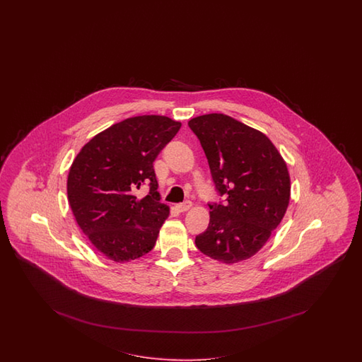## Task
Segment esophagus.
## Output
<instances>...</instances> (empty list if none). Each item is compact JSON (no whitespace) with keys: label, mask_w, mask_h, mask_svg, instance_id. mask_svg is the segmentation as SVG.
Here are the masks:
<instances>
[{"label":"esophagus","mask_w":362,"mask_h":362,"mask_svg":"<svg viewBox=\"0 0 362 362\" xmlns=\"http://www.w3.org/2000/svg\"><path fill=\"white\" fill-rule=\"evenodd\" d=\"M191 207H192V203H191L189 200H186V202H183V203L176 204V209H179L180 212H186V211H188Z\"/></svg>","instance_id":"obj_1"}]
</instances>
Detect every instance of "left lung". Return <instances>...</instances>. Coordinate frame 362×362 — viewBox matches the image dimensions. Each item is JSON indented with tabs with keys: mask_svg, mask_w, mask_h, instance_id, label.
<instances>
[{
	"mask_svg": "<svg viewBox=\"0 0 362 362\" xmlns=\"http://www.w3.org/2000/svg\"><path fill=\"white\" fill-rule=\"evenodd\" d=\"M209 160L224 203L209 204V228L197 235L200 252L235 264L263 248L284 218L291 177L283 156L259 130L224 114L188 122Z\"/></svg>",
	"mask_w": 362,
	"mask_h": 362,
	"instance_id": "8db88e82",
	"label": "left lung"
}]
</instances>
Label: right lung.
<instances>
[{
    "instance_id": "right-lung-1",
    "label": "right lung",
    "mask_w": 362,
    "mask_h": 362,
    "mask_svg": "<svg viewBox=\"0 0 362 362\" xmlns=\"http://www.w3.org/2000/svg\"><path fill=\"white\" fill-rule=\"evenodd\" d=\"M182 123L163 115L112 124L79 151L67 176V199L79 228L110 260L124 263L150 252L170 209L159 200L153 160ZM144 182L148 196L133 191Z\"/></svg>"
}]
</instances>
